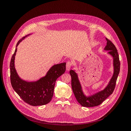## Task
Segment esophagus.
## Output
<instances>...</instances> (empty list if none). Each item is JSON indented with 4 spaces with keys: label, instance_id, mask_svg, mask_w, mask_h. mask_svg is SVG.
<instances>
[{
    "label": "esophagus",
    "instance_id": "obj_1",
    "mask_svg": "<svg viewBox=\"0 0 131 131\" xmlns=\"http://www.w3.org/2000/svg\"><path fill=\"white\" fill-rule=\"evenodd\" d=\"M72 63L70 61H68L67 62V64H66V69L67 70L69 71L70 70V69L71 68V67H72Z\"/></svg>",
    "mask_w": 131,
    "mask_h": 131
}]
</instances>
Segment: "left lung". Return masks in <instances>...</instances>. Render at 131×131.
I'll use <instances>...</instances> for the list:
<instances>
[{
  "mask_svg": "<svg viewBox=\"0 0 131 131\" xmlns=\"http://www.w3.org/2000/svg\"><path fill=\"white\" fill-rule=\"evenodd\" d=\"M107 41L105 50H109L110 53L114 58V73L108 85L101 92H99L92 96L86 97L83 93L81 85L79 81L77 73L74 70H70V74L72 77V88L73 93L78 102L82 106L93 107L102 104L110 95L112 94L115 88L116 80L120 69V62L117 50L114 43L108 39L105 38Z\"/></svg>",
  "mask_w": 131,
  "mask_h": 131,
  "instance_id": "left-lung-1",
  "label": "left lung"
}]
</instances>
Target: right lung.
<instances>
[{"instance_id": "add662e5", "label": "right lung", "mask_w": 131, "mask_h": 131, "mask_svg": "<svg viewBox=\"0 0 131 131\" xmlns=\"http://www.w3.org/2000/svg\"><path fill=\"white\" fill-rule=\"evenodd\" d=\"M25 38L18 41L16 47ZM16 52L17 48L12 56L10 64V81L13 88L23 101L30 105H43L49 103L53 97L57 79L65 72L66 63L53 66L45 77L37 81L26 82L21 80L16 72L14 59Z\"/></svg>"}]
</instances>
